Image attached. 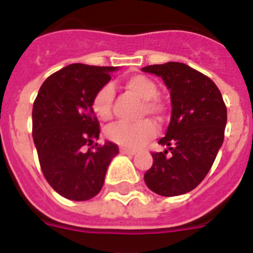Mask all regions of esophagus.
Returning a JSON list of instances; mask_svg holds the SVG:
<instances>
[{
  "label": "esophagus",
  "instance_id": "obj_1",
  "mask_svg": "<svg viewBox=\"0 0 253 253\" xmlns=\"http://www.w3.org/2000/svg\"><path fill=\"white\" fill-rule=\"evenodd\" d=\"M120 152H121V153H124V155H128V156H133L137 153V152L134 151V149H128V148H120Z\"/></svg>",
  "mask_w": 253,
  "mask_h": 253
}]
</instances>
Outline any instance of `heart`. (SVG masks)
Instances as JSON below:
<instances>
[{
  "label": "heart",
  "instance_id": "obj_1",
  "mask_svg": "<svg viewBox=\"0 0 253 253\" xmlns=\"http://www.w3.org/2000/svg\"><path fill=\"white\" fill-rule=\"evenodd\" d=\"M124 88L142 100L141 115H151L163 119L167 112L164 101L157 97V84L142 75L130 76L124 80ZM113 88L102 85L93 94L90 108L94 116L101 121L112 119ZM156 125L152 120H141L137 123H116L106 129V137L125 148H140L156 134Z\"/></svg>",
  "mask_w": 253,
  "mask_h": 253
}]
</instances>
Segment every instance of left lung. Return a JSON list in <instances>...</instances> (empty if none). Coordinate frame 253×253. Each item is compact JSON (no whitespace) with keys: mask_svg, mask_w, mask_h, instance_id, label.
<instances>
[{"mask_svg":"<svg viewBox=\"0 0 253 253\" xmlns=\"http://www.w3.org/2000/svg\"><path fill=\"white\" fill-rule=\"evenodd\" d=\"M170 90L172 116L161 145L152 152L153 164L144 174L147 187L161 196L195 189L210 172L224 140L227 106L216 84L181 62L148 65Z\"/></svg>","mask_w":253,"mask_h":253,"instance_id":"1","label":"left lung"}]
</instances>
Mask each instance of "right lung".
Instances as JSON below:
<instances>
[{"instance_id": "obj_1", "label": "right lung", "mask_w": 253, "mask_h": 253, "mask_svg": "<svg viewBox=\"0 0 253 253\" xmlns=\"http://www.w3.org/2000/svg\"><path fill=\"white\" fill-rule=\"evenodd\" d=\"M113 66L70 64L47 77L34 100L33 141L43 177L69 200L85 201L101 191L119 147L98 145L100 123L93 94L111 80Z\"/></svg>"}]
</instances>
